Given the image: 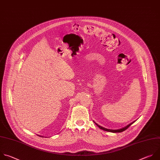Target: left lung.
Listing matches in <instances>:
<instances>
[{"label":"left lung","mask_w":160,"mask_h":160,"mask_svg":"<svg viewBox=\"0 0 160 160\" xmlns=\"http://www.w3.org/2000/svg\"><path fill=\"white\" fill-rule=\"evenodd\" d=\"M135 122V121H134ZM134 122H132V123H131L130 124H129L128 125H127L126 127H123V128H122V129H118V130H112V129H106V128H104V127H102V126H100V125H98L97 123H96L95 122V124L97 125L99 128H100L101 129H102V130H104V131H108V132H123V131H125L127 129H128L129 127Z\"/></svg>","instance_id":"left-lung-1"}]
</instances>
